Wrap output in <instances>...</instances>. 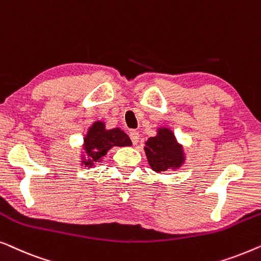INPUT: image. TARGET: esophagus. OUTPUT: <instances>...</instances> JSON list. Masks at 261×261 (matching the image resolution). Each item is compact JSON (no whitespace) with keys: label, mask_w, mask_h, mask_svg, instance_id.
<instances>
[{"label":"esophagus","mask_w":261,"mask_h":261,"mask_svg":"<svg viewBox=\"0 0 261 261\" xmlns=\"http://www.w3.org/2000/svg\"><path fill=\"white\" fill-rule=\"evenodd\" d=\"M129 138H130L132 142H133L134 145H137L138 142H139V132H137V130H132L130 133H129Z\"/></svg>","instance_id":"esophagus-1"}]
</instances>
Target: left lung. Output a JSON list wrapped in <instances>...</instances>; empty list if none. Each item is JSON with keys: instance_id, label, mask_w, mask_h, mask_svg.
Wrapping results in <instances>:
<instances>
[{"instance_id": "1", "label": "left lung", "mask_w": 261, "mask_h": 261, "mask_svg": "<svg viewBox=\"0 0 261 261\" xmlns=\"http://www.w3.org/2000/svg\"><path fill=\"white\" fill-rule=\"evenodd\" d=\"M145 151L149 165L156 172L179 167L183 163L181 147L177 145L173 133L169 129H160L156 137L149 138Z\"/></svg>"}]
</instances>
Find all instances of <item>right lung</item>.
<instances>
[{
  "label": "right lung",
  "instance_id": "obj_1",
  "mask_svg": "<svg viewBox=\"0 0 261 261\" xmlns=\"http://www.w3.org/2000/svg\"><path fill=\"white\" fill-rule=\"evenodd\" d=\"M85 151L88 153L89 160L85 165H92V163L101 160L103 155L113 146H130V139L126 133L119 128L106 130L103 122H95L89 129L87 138L84 139Z\"/></svg>",
  "mask_w": 261,
  "mask_h": 261
}]
</instances>
